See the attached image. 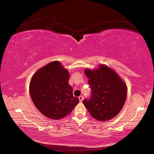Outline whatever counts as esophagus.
<instances>
[{"label": "esophagus", "instance_id": "1", "mask_svg": "<svg viewBox=\"0 0 154 154\" xmlns=\"http://www.w3.org/2000/svg\"><path fill=\"white\" fill-rule=\"evenodd\" d=\"M79 99L80 102H82L83 100V96H79Z\"/></svg>", "mask_w": 154, "mask_h": 154}]
</instances>
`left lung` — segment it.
Returning a JSON list of instances; mask_svg holds the SVG:
<instances>
[{
	"mask_svg": "<svg viewBox=\"0 0 154 154\" xmlns=\"http://www.w3.org/2000/svg\"><path fill=\"white\" fill-rule=\"evenodd\" d=\"M88 83L91 89L89 99L83 103L91 116L106 121L116 116L122 109L127 96L126 84L116 72L101 65L98 69H86Z\"/></svg>",
	"mask_w": 154,
	"mask_h": 154,
	"instance_id": "left-lung-1",
	"label": "left lung"
}]
</instances>
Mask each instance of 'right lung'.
Listing matches in <instances>:
<instances>
[{"instance_id":"add662e5","label":"right lung","mask_w":154,"mask_h":154,"mask_svg":"<svg viewBox=\"0 0 154 154\" xmlns=\"http://www.w3.org/2000/svg\"><path fill=\"white\" fill-rule=\"evenodd\" d=\"M68 71L58 61L41 68L32 77L30 94L39 111L49 119L58 120L69 114L79 103L69 85Z\"/></svg>"}]
</instances>
